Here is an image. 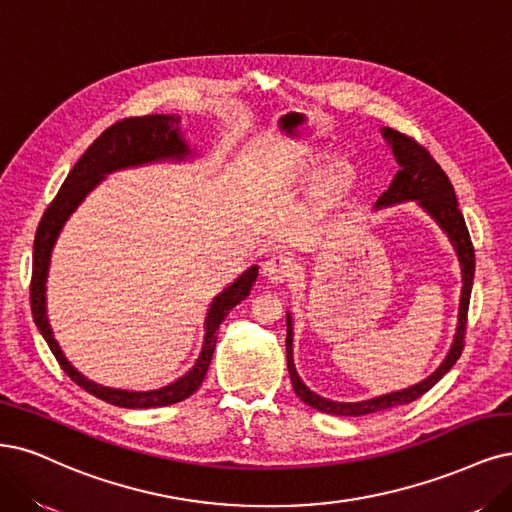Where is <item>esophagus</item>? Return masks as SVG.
I'll list each match as a JSON object with an SVG mask.
<instances>
[{"mask_svg":"<svg viewBox=\"0 0 512 512\" xmlns=\"http://www.w3.org/2000/svg\"><path fill=\"white\" fill-rule=\"evenodd\" d=\"M296 271V262L290 254H273L269 260H264L262 264V273L273 284H284Z\"/></svg>","mask_w":512,"mask_h":512,"instance_id":"34e87169","label":"esophagus"}]
</instances>
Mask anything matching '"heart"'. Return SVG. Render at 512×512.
Here are the masks:
<instances>
[{"instance_id":"b5f03b06","label":"heart","mask_w":512,"mask_h":512,"mask_svg":"<svg viewBox=\"0 0 512 512\" xmlns=\"http://www.w3.org/2000/svg\"><path fill=\"white\" fill-rule=\"evenodd\" d=\"M317 161H320V154H309V156L303 158V161H298V165L294 167L298 178H307V175L313 171V167H315ZM349 180H351V169H349V165L343 163V161H334V163H330V165L324 169L322 180H320V188L330 195V192L343 190V188L349 184Z\"/></svg>"}]
</instances>
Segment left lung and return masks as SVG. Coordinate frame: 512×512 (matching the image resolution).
<instances>
[{
	"label": "left lung",
	"instance_id": "8db88e82",
	"mask_svg": "<svg viewBox=\"0 0 512 512\" xmlns=\"http://www.w3.org/2000/svg\"><path fill=\"white\" fill-rule=\"evenodd\" d=\"M381 135L385 139V144L392 148V154L398 163V173L394 175V180L383 195L377 199L375 209H385V207H394L400 203H411L428 214L440 231H443L453 245L455 256L460 260V269H462V294H460V313H457V328L453 334V343L451 349L447 351L445 360L438 364L432 375H428L424 381H419L411 387H404V390L390 392V394H381L368 400L360 402H339V400H330L320 394L311 392L309 387L303 383V379L298 377L296 366H294V326H292V315L290 311L286 313V324H288V334H286V356H288V370H290V379L296 396L301 398L305 404H309L311 409L330 413L337 417H360V415H370L377 411L385 409H394L400 407V404H409L417 400L419 396H424L428 390L443 379L453 364L460 360L462 349H464V334H466V320H468V305H470V292H472V279H474V248L468 235V228L464 222V216L460 207H457L455 199V190L445 175V171L440 169V165L430 156V152L413 142L411 137L402 135L390 127H383Z\"/></svg>",
	"mask_w": 512,
	"mask_h": 512
}]
</instances>
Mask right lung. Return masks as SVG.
Wrapping results in <instances>:
<instances>
[{
	"label": "right lung",
	"mask_w": 512,
	"mask_h": 512,
	"mask_svg": "<svg viewBox=\"0 0 512 512\" xmlns=\"http://www.w3.org/2000/svg\"><path fill=\"white\" fill-rule=\"evenodd\" d=\"M195 156L197 152L188 146L186 137L180 129V116L150 114V116L120 120L110 129H105L80 156V161L65 178L59 195L44 211L38 233H35L33 273H31V311H33L35 326H38V330L42 332L44 341L48 343L50 351L55 354L57 362L69 375V379L76 381L88 394H93L110 404H116V407H125V409L169 407V404L182 402L184 398L195 394L205 379L211 356H214L218 328L224 322V317L231 313V309L248 298L254 281L258 277V267L254 264V267H250L248 271H243L231 286L224 288L218 296H214V301H211L205 315V337H203L201 354L195 366H192L186 375H182L180 379H175L165 387H158V390L131 392V390H116V387H105L84 377L61 351L46 313V281H48L52 248H55V243L69 216H72L78 209V205L88 197V192H93L105 180V175L120 169L142 167L150 163H167V161L182 163Z\"/></svg>",
	"instance_id": "add662e5"
}]
</instances>
